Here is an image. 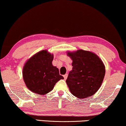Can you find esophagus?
<instances>
[{
  "instance_id": "1",
  "label": "esophagus",
  "mask_w": 126,
  "mask_h": 126,
  "mask_svg": "<svg viewBox=\"0 0 126 126\" xmlns=\"http://www.w3.org/2000/svg\"><path fill=\"white\" fill-rule=\"evenodd\" d=\"M63 77H64V79H67V77H68V74H64V76H63Z\"/></svg>"
}]
</instances>
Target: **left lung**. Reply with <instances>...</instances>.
I'll list each match as a JSON object with an SVG mask.
<instances>
[{
  "label": "left lung",
  "mask_w": 126,
  "mask_h": 126,
  "mask_svg": "<svg viewBox=\"0 0 126 126\" xmlns=\"http://www.w3.org/2000/svg\"><path fill=\"white\" fill-rule=\"evenodd\" d=\"M73 60L66 83L71 93L78 98L84 99L95 94L102 84L105 66L96 54L79 49L67 52Z\"/></svg>",
  "instance_id": "1"
}]
</instances>
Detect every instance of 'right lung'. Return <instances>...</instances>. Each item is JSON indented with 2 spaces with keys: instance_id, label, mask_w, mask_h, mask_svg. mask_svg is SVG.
Wrapping results in <instances>:
<instances>
[{
  "instance_id": "add662e5",
  "label": "right lung",
  "mask_w": 126,
  "mask_h": 126,
  "mask_svg": "<svg viewBox=\"0 0 126 126\" xmlns=\"http://www.w3.org/2000/svg\"><path fill=\"white\" fill-rule=\"evenodd\" d=\"M53 55L42 50L25 63L23 77L27 87L34 93L44 95L53 90L60 79H64L59 69L53 66Z\"/></svg>"
}]
</instances>
